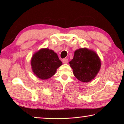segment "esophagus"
<instances>
[{
	"label": "esophagus",
	"instance_id": "34e87169",
	"mask_svg": "<svg viewBox=\"0 0 124 124\" xmlns=\"http://www.w3.org/2000/svg\"><path fill=\"white\" fill-rule=\"evenodd\" d=\"M68 59H67V58H64V59L62 60V62L63 63H64V64H67V63H68Z\"/></svg>",
	"mask_w": 124,
	"mask_h": 124
}]
</instances>
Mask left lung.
<instances>
[{
	"mask_svg": "<svg viewBox=\"0 0 124 124\" xmlns=\"http://www.w3.org/2000/svg\"><path fill=\"white\" fill-rule=\"evenodd\" d=\"M74 76L82 82H89L96 77L101 68V60L96 53L86 48L79 49L74 52L70 62Z\"/></svg>",
	"mask_w": 124,
	"mask_h": 124,
	"instance_id": "left-lung-1",
	"label": "left lung"
}]
</instances>
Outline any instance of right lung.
<instances>
[{
  "label": "right lung",
  "instance_id": "1",
  "mask_svg": "<svg viewBox=\"0 0 124 124\" xmlns=\"http://www.w3.org/2000/svg\"><path fill=\"white\" fill-rule=\"evenodd\" d=\"M62 64L57 54L48 49L40 50L34 54L31 60L33 73L42 80L47 79L53 76L57 69Z\"/></svg>",
  "mask_w": 124,
  "mask_h": 124
}]
</instances>
